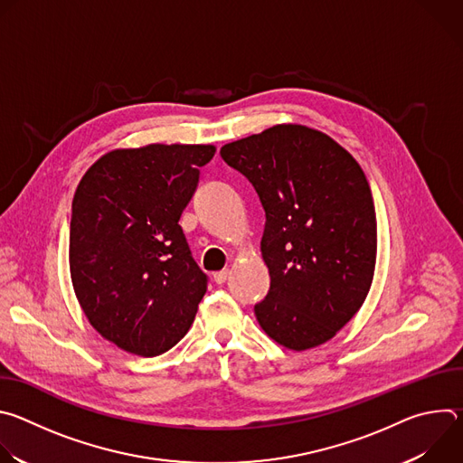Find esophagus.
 <instances>
[{"mask_svg": "<svg viewBox=\"0 0 463 463\" xmlns=\"http://www.w3.org/2000/svg\"><path fill=\"white\" fill-rule=\"evenodd\" d=\"M229 275H231V273H229V269L220 271V273H216V275H214V282H216V284H225V282H227V279H229Z\"/></svg>", "mask_w": 463, "mask_h": 463, "instance_id": "esophagus-1", "label": "esophagus"}]
</instances>
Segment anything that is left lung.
Segmentation results:
<instances>
[{
    "mask_svg": "<svg viewBox=\"0 0 463 463\" xmlns=\"http://www.w3.org/2000/svg\"><path fill=\"white\" fill-rule=\"evenodd\" d=\"M220 156L266 211L260 249L271 288L254 306L258 324L295 352L324 345L361 309L373 280L377 222L363 168L302 124H277Z\"/></svg>",
    "mask_w": 463,
    "mask_h": 463,
    "instance_id": "8db88e82",
    "label": "left lung"
}]
</instances>
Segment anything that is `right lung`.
Listing matches in <instances>:
<instances>
[{"mask_svg": "<svg viewBox=\"0 0 463 463\" xmlns=\"http://www.w3.org/2000/svg\"><path fill=\"white\" fill-rule=\"evenodd\" d=\"M213 145H148L102 156L80 179L70 231L79 304L120 350L156 357L190 329L207 293L179 218Z\"/></svg>", "mask_w": 463, "mask_h": 463, "instance_id": "obj_1", "label": "right lung"}]
</instances>
